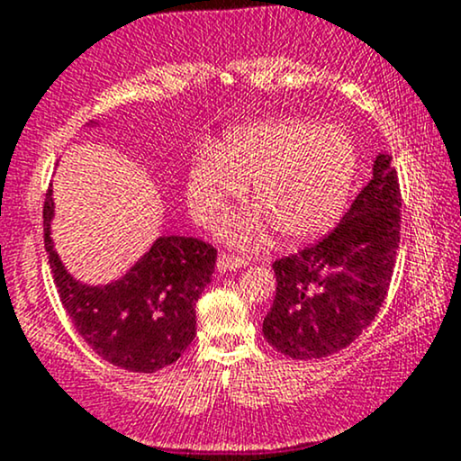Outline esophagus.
Wrapping results in <instances>:
<instances>
[{"instance_id": "34e87169", "label": "esophagus", "mask_w": 461, "mask_h": 461, "mask_svg": "<svg viewBox=\"0 0 461 461\" xmlns=\"http://www.w3.org/2000/svg\"><path fill=\"white\" fill-rule=\"evenodd\" d=\"M241 266H244V261H241L240 257L226 255V252H220V257H217V267H220V272L237 270V267H241Z\"/></svg>"}]
</instances>
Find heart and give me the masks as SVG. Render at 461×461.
<instances>
[{
  "instance_id": "heart-1",
  "label": "heart",
  "mask_w": 461,
  "mask_h": 461,
  "mask_svg": "<svg viewBox=\"0 0 461 461\" xmlns=\"http://www.w3.org/2000/svg\"><path fill=\"white\" fill-rule=\"evenodd\" d=\"M357 152L342 128L276 117L246 123L220 146L206 143L187 172V203L204 226H215L230 198L250 183L248 211L230 224L241 248L258 246L267 229L283 241L312 240L342 215L353 189Z\"/></svg>"
}]
</instances>
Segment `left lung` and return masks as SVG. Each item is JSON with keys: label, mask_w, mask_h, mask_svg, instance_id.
<instances>
[{"label": "left lung", "mask_w": 461, "mask_h": 461, "mask_svg": "<svg viewBox=\"0 0 461 461\" xmlns=\"http://www.w3.org/2000/svg\"><path fill=\"white\" fill-rule=\"evenodd\" d=\"M401 241V187L390 154L344 220L318 244L276 258V296L263 318L267 344L292 359L342 350L368 329L390 289Z\"/></svg>", "instance_id": "left-lung-1"}]
</instances>
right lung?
Wrapping results in <instances>:
<instances>
[{
  "instance_id": "add662e5",
  "label": "right lung",
  "mask_w": 461,
  "mask_h": 461,
  "mask_svg": "<svg viewBox=\"0 0 461 461\" xmlns=\"http://www.w3.org/2000/svg\"><path fill=\"white\" fill-rule=\"evenodd\" d=\"M51 189L43 232L56 289L77 335L102 359L131 372L167 368L195 338V303L215 270L217 250L194 237H161L119 281L91 287L69 276L50 237Z\"/></svg>"
}]
</instances>
